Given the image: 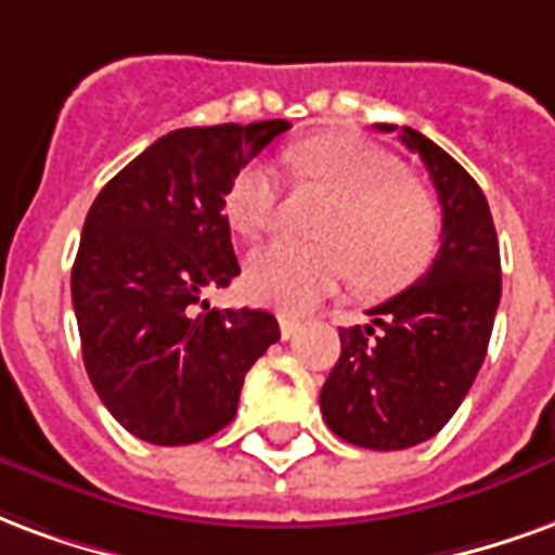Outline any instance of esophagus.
<instances>
[{
  "label": "esophagus",
  "mask_w": 555,
  "mask_h": 555,
  "mask_svg": "<svg viewBox=\"0 0 555 555\" xmlns=\"http://www.w3.org/2000/svg\"><path fill=\"white\" fill-rule=\"evenodd\" d=\"M278 325H281V337L289 339V337H295V334H298V327H301V322H298V319H295V317H286V313H283V317L278 319Z\"/></svg>",
  "instance_id": "esophagus-1"
}]
</instances>
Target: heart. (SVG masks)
Listing matches in <instances>:
<instances>
[{
	"label": "heart",
	"mask_w": 555,
	"mask_h": 555,
	"mask_svg": "<svg viewBox=\"0 0 555 555\" xmlns=\"http://www.w3.org/2000/svg\"><path fill=\"white\" fill-rule=\"evenodd\" d=\"M293 171L337 197L322 238L307 248L274 238L250 254L248 293L262 305L301 313L358 281L387 289L411 281L438 248V209L423 189L411 183L393 153L354 135H322L293 150ZM281 177L269 162H250L233 177L224 197L230 224L257 236L281 212Z\"/></svg>",
	"instance_id": "heart-1"
}]
</instances>
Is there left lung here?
Instances as JSON below:
<instances>
[{"mask_svg": "<svg viewBox=\"0 0 555 555\" xmlns=\"http://www.w3.org/2000/svg\"><path fill=\"white\" fill-rule=\"evenodd\" d=\"M393 132V124H375ZM443 209L431 269L384 305L370 325L339 331V361L319 405L337 438L363 449H408L435 438L482 366L503 293L500 242L482 189L431 139L402 127Z\"/></svg>", "mask_w": 555, "mask_h": 555, "instance_id": "8db88e82", "label": "left lung"}]
</instances>
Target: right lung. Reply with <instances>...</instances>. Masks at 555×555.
Here are the masks:
<instances>
[{
  "label": "right lung",
  "instance_id": "1",
  "mask_svg": "<svg viewBox=\"0 0 555 555\" xmlns=\"http://www.w3.org/2000/svg\"><path fill=\"white\" fill-rule=\"evenodd\" d=\"M286 120L173 129L115 173L85 218L70 293L88 378L129 435L156 447L212 438L245 375L281 339L266 310H218L238 260L228 189Z\"/></svg>",
  "mask_w": 555,
  "mask_h": 555
}]
</instances>
